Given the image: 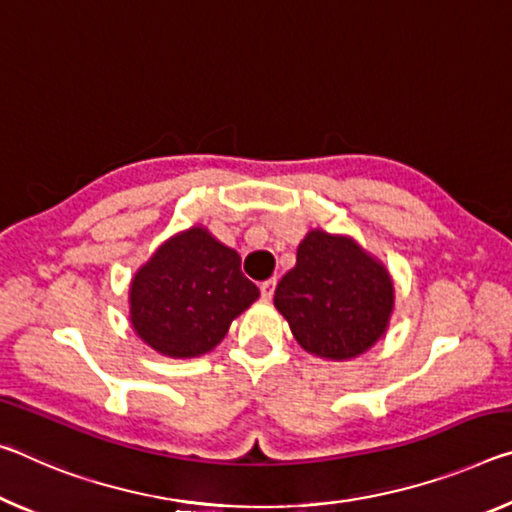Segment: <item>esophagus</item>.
Listing matches in <instances>:
<instances>
[{
    "instance_id": "34e87169",
    "label": "esophagus",
    "mask_w": 512,
    "mask_h": 512,
    "mask_svg": "<svg viewBox=\"0 0 512 512\" xmlns=\"http://www.w3.org/2000/svg\"><path fill=\"white\" fill-rule=\"evenodd\" d=\"M275 278H271V280H264L262 285H259V291H262V298L264 300H271L273 298V291H275Z\"/></svg>"
}]
</instances>
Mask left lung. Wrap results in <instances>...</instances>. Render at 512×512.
Listing matches in <instances>:
<instances>
[{"label": "left lung", "instance_id": "obj_1", "mask_svg": "<svg viewBox=\"0 0 512 512\" xmlns=\"http://www.w3.org/2000/svg\"><path fill=\"white\" fill-rule=\"evenodd\" d=\"M394 298L378 257L348 234L314 227L298 243L296 266L275 287L273 305L307 353L344 362L385 337Z\"/></svg>", "mask_w": 512, "mask_h": 512}]
</instances>
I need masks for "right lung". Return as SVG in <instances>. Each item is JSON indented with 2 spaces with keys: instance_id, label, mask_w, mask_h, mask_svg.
Segmentation results:
<instances>
[{
  "instance_id": "1",
  "label": "right lung",
  "mask_w": 512,
  "mask_h": 512,
  "mask_svg": "<svg viewBox=\"0 0 512 512\" xmlns=\"http://www.w3.org/2000/svg\"><path fill=\"white\" fill-rule=\"evenodd\" d=\"M259 298L241 257L205 225H191L154 250L129 282V323L164 358L205 355Z\"/></svg>"
}]
</instances>
